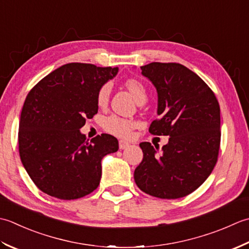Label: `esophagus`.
Masks as SVG:
<instances>
[{"label": "esophagus", "mask_w": 249, "mask_h": 249, "mask_svg": "<svg viewBox=\"0 0 249 249\" xmlns=\"http://www.w3.org/2000/svg\"><path fill=\"white\" fill-rule=\"evenodd\" d=\"M129 146H130V144L128 143V142H125V141H119V148H120V149H125V148H128Z\"/></svg>", "instance_id": "esophagus-1"}]
</instances>
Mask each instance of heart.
<instances>
[{
	"mask_svg": "<svg viewBox=\"0 0 249 249\" xmlns=\"http://www.w3.org/2000/svg\"><path fill=\"white\" fill-rule=\"evenodd\" d=\"M124 87L129 91L138 104H144L147 100V90L144 84L136 78H126L124 80ZM109 100V87L104 85L100 88L96 94V104L99 107L104 108ZM134 123L130 119L121 118L119 116L111 115L106 118L103 123V128L106 132L118 136L121 139H126L131 135L132 130L134 129Z\"/></svg>",
	"mask_w": 249,
	"mask_h": 249,
	"instance_id": "obj_1",
	"label": "heart"
}]
</instances>
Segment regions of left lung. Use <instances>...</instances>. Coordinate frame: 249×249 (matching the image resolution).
<instances>
[{
  "instance_id": "obj_1",
  "label": "left lung",
  "mask_w": 249,
  "mask_h": 249,
  "mask_svg": "<svg viewBox=\"0 0 249 249\" xmlns=\"http://www.w3.org/2000/svg\"><path fill=\"white\" fill-rule=\"evenodd\" d=\"M158 92V115L149 126L154 135H169L157 155L148 142L141 143L143 160L134 180L145 194L160 199L190 195L206 180L220 147L219 103L204 80L179 63L153 62L141 67Z\"/></svg>"
}]
</instances>
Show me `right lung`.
Segmentation results:
<instances>
[{
  "label": "right lung",
  "instance_id": "1",
  "mask_svg": "<svg viewBox=\"0 0 249 249\" xmlns=\"http://www.w3.org/2000/svg\"><path fill=\"white\" fill-rule=\"evenodd\" d=\"M118 68L68 63L30 90L21 110L19 155L39 190L60 200H75L100 185L103 157L118 150L113 135L87 140L79 129L98 113L96 94Z\"/></svg>",
  "mask_w": 249,
  "mask_h": 249
}]
</instances>
